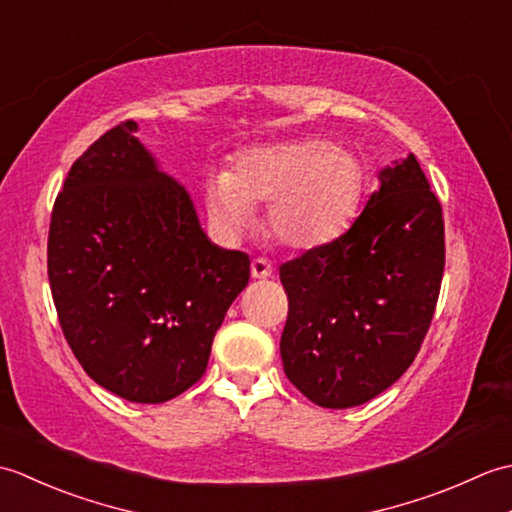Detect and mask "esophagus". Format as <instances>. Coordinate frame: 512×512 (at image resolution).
I'll use <instances>...</instances> for the list:
<instances>
[{"label": "esophagus", "mask_w": 512, "mask_h": 512, "mask_svg": "<svg viewBox=\"0 0 512 512\" xmlns=\"http://www.w3.org/2000/svg\"><path fill=\"white\" fill-rule=\"evenodd\" d=\"M250 275H253V279H266V277L273 275V266H270L266 259L257 257V259H253V262H250Z\"/></svg>", "instance_id": "34e87169"}]
</instances>
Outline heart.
Listing matches in <instances>:
<instances>
[{
  "label": "heart",
  "mask_w": 512,
  "mask_h": 512,
  "mask_svg": "<svg viewBox=\"0 0 512 512\" xmlns=\"http://www.w3.org/2000/svg\"><path fill=\"white\" fill-rule=\"evenodd\" d=\"M363 169L352 151L328 140H288L242 149L231 171L206 184V209L226 235L253 220V206L268 204L266 224L279 244L312 250L345 233L358 211Z\"/></svg>",
  "instance_id": "heart-1"
}]
</instances>
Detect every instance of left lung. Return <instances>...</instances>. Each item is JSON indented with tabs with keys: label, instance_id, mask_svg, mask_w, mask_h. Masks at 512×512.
<instances>
[{
	"label": "left lung",
	"instance_id": "1",
	"mask_svg": "<svg viewBox=\"0 0 512 512\" xmlns=\"http://www.w3.org/2000/svg\"><path fill=\"white\" fill-rule=\"evenodd\" d=\"M350 231L281 264L288 319L281 361L314 405L347 409L407 372L436 312L442 206L418 160L380 171Z\"/></svg>",
	"mask_w": 512,
	"mask_h": 512
}]
</instances>
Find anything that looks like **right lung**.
I'll return each mask as SVG.
<instances>
[{"label":"right lung","instance_id":"right-lung-1","mask_svg":"<svg viewBox=\"0 0 512 512\" xmlns=\"http://www.w3.org/2000/svg\"><path fill=\"white\" fill-rule=\"evenodd\" d=\"M125 121L74 160L54 200L48 279L65 341L94 383L158 405L206 372L250 259L202 231L184 187Z\"/></svg>","mask_w":512,"mask_h":512}]
</instances>
